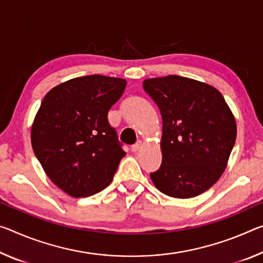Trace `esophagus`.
I'll use <instances>...</instances> for the list:
<instances>
[{
	"label": "esophagus",
	"mask_w": 263,
	"mask_h": 263,
	"mask_svg": "<svg viewBox=\"0 0 263 263\" xmlns=\"http://www.w3.org/2000/svg\"><path fill=\"white\" fill-rule=\"evenodd\" d=\"M141 146H143V141H141V140H138L135 145H132V147H131L132 152H138L139 149L141 148Z\"/></svg>",
	"instance_id": "obj_1"
}]
</instances>
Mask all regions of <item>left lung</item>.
I'll return each mask as SVG.
<instances>
[{
    "label": "left lung",
    "instance_id": "left-lung-1",
    "mask_svg": "<svg viewBox=\"0 0 263 263\" xmlns=\"http://www.w3.org/2000/svg\"><path fill=\"white\" fill-rule=\"evenodd\" d=\"M143 86L162 117V161L151 173L153 184L168 197H197L226 168L236 139L234 116L215 87L194 79L151 78Z\"/></svg>",
    "mask_w": 263,
    "mask_h": 263
}]
</instances>
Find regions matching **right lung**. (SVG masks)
I'll use <instances>...</instances> for the list:
<instances>
[{
	"label": "right lung",
	"instance_id": "obj_1",
	"mask_svg": "<svg viewBox=\"0 0 263 263\" xmlns=\"http://www.w3.org/2000/svg\"><path fill=\"white\" fill-rule=\"evenodd\" d=\"M126 81L78 77L49 91L31 127V145L53 184L73 198L110 185L125 152L107 114Z\"/></svg>",
	"mask_w": 263,
	"mask_h": 263
}]
</instances>
